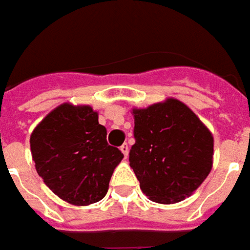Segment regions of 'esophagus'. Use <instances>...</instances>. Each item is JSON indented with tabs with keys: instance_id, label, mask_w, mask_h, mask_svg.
Wrapping results in <instances>:
<instances>
[{
	"instance_id": "1",
	"label": "esophagus",
	"mask_w": 250,
	"mask_h": 250,
	"mask_svg": "<svg viewBox=\"0 0 250 250\" xmlns=\"http://www.w3.org/2000/svg\"><path fill=\"white\" fill-rule=\"evenodd\" d=\"M120 151L123 152V155L127 158V156H128V145H127V144H123V145L120 146Z\"/></svg>"
}]
</instances>
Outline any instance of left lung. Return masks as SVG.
I'll use <instances>...</instances> for the list:
<instances>
[{"label":"left lung","instance_id":"left-lung-1","mask_svg":"<svg viewBox=\"0 0 250 250\" xmlns=\"http://www.w3.org/2000/svg\"><path fill=\"white\" fill-rule=\"evenodd\" d=\"M130 166L142 192L156 203L185 199L202 184L213 166V135L181 101L166 99L133 109Z\"/></svg>","mask_w":250,"mask_h":250}]
</instances>
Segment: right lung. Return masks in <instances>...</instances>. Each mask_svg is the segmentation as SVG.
<instances>
[{
	"mask_svg": "<svg viewBox=\"0 0 250 250\" xmlns=\"http://www.w3.org/2000/svg\"><path fill=\"white\" fill-rule=\"evenodd\" d=\"M39 176L65 202L87 206L101 201L123 153L106 141V128L88 105L62 104L30 135Z\"/></svg>",
	"mask_w": 250,
	"mask_h": 250,
	"instance_id": "obj_1",
	"label": "right lung"
}]
</instances>
